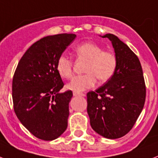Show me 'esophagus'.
<instances>
[{
	"label": "esophagus",
	"instance_id": "esophagus-1",
	"mask_svg": "<svg viewBox=\"0 0 158 158\" xmlns=\"http://www.w3.org/2000/svg\"><path fill=\"white\" fill-rule=\"evenodd\" d=\"M73 95H74L75 97H84V96H85V93L79 92H73Z\"/></svg>",
	"mask_w": 158,
	"mask_h": 158
}]
</instances>
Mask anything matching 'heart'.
Returning a JSON list of instances; mask_svg holds the SVG:
<instances>
[{"instance_id":"1","label":"heart","mask_w":158,"mask_h":158,"mask_svg":"<svg viewBox=\"0 0 158 158\" xmlns=\"http://www.w3.org/2000/svg\"><path fill=\"white\" fill-rule=\"evenodd\" d=\"M77 59L88 60L83 75L74 77L66 88L75 92H83L92 88L97 83L109 81L116 72L118 58L114 52L104 50L93 42H85L75 48ZM56 70L63 79H70L73 75V61L66 55H61L56 64Z\"/></svg>"}]
</instances>
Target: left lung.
I'll list each match as a JSON object with an SVG mask.
<instances>
[{
	"label": "left lung",
	"mask_w": 158,
	"mask_h": 158,
	"mask_svg": "<svg viewBox=\"0 0 158 158\" xmlns=\"http://www.w3.org/2000/svg\"><path fill=\"white\" fill-rule=\"evenodd\" d=\"M118 58L114 75L87 93L91 127L102 136L118 139L127 134L144 106L146 87L141 64L134 52L113 34H106Z\"/></svg>",
	"instance_id": "8db88e82"
}]
</instances>
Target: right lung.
Segmentation results:
<instances>
[{"label":"right lung","mask_w":158,"mask_h":158,"mask_svg":"<svg viewBox=\"0 0 158 158\" xmlns=\"http://www.w3.org/2000/svg\"><path fill=\"white\" fill-rule=\"evenodd\" d=\"M75 34L44 37L20 59L12 83L14 110L21 123L43 140L57 139L67 128L70 90L56 70L58 57L75 39Z\"/></svg>","instance_id":"right-lung-1"}]
</instances>
